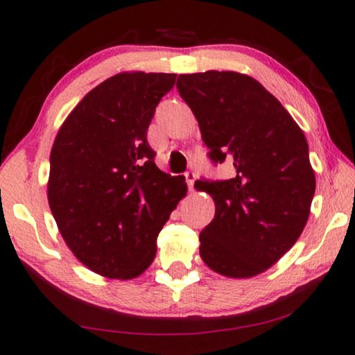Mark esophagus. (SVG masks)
<instances>
[{"label": "esophagus", "instance_id": "34e87169", "mask_svg": "<svg viewBox=\"0 0 355 355\" xmlns=\"http://www.w3.org/2000/svg\"><path fill=\"white\" fill-rule=\"evenodd\" d=\"M196 173L193 171H187L186 173V182H187V186H189V191H193V182H196Z\"/></svg>", "mask_w": 355, "mask_h": 355}]
</instances>
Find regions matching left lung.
<instances>
[{
    "label": "left lung",
    "mask_w": 355,
    "mask_h": 355,
    "mask_svg": "<svg viewBox=\"0 0 355 355\" xmlns=\"http://www.w3.org/2000/svg\"><path fill=\"white\" fill-rule=\"evenodd\" d=\"M215 163L234 178L197 181L215 218L200 232V257L227 278H252L275 265L302 234L315 193L307 139L283 105L254 77L234 71L179 74Z\"/></svg>",
    "instance_id": "1"
}]
</instances>
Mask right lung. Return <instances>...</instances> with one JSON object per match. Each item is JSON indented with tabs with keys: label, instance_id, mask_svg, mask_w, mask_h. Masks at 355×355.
<instances>
[{
	"label": "right lung",
	"instance_id": "obj_1",
	"mask_svg": "<svg viewBox=\"0 0 355 355\" xmlns=\"http://www.w3.org/2000/svg\"><path fill=\"white\" fill-rule=\"evenodd\" d=\"M176 74L119 72L90 90L58 130L48 203L76 259L96 275L134 279L181 198L184 176L155 164L147 130Z\"/></svg>",
	"mask_w": 355,
	"mask_h": 355
}]
</instances>
